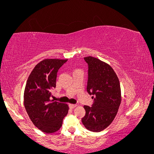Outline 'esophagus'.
<instances>
[{
	"label": "esophagus",
	"instance_id": "esophagus-1",
	"mask_svg": "<svg viewBox=\"0 0 154 154\" xmlns=\"http://www.w3.org/2000/svg\"><path fill=\"white\" fill-rule=\"evenodd\" d=\"M76 106H77L76 104H69V107H70V109H74L75 107Z\"/></svg>",
	"mask_w": 154,
	"mask_h": 154
}]
</instances>
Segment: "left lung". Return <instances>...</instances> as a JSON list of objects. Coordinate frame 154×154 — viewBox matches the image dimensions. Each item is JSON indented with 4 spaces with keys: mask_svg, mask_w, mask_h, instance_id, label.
<instances>
[{
    "mask_svg": "<svg viewBox=\"0 0 154 154\" xmlns=\"http://www.w3.org/2000/svg\"><path fill=\"white\" fill-rule=\"evenodd\" d=\"M84 60L88 66L87 91L94 99L92 106H84L82 123L88 130L100 132L114 119L121 102L120 82L110 65L93 57Z\"/></svg>",
    "mask_w": 154,
    "mask_h": 154,
    "instance_id": "obj_1",
    "label": "left lung"
}]
</instances>
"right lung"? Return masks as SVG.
I'll use <instances>...</instances> for the list:
<instances>
[{"instance_id": "add662e5", "label": "right lung", "mask_w": 154, "mask_h": 154, "mask_svg": "<svg viewBox=\"0 0 154 154\" xmlns=\"http://www.w3.org/2000/svg\"><path fill=\"white\" fill-rule=\"evenodd\" d=\"M68 60L46 59L34 67L26 81L24 104L31 121L42 132L53 133L60 130L68 113V105L50 100L56 87L57 73Z\"/></svg>"}]
</instances>
